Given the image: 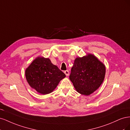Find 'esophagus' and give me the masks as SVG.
<instances>
[{
  "label": "esophagus",
  "mask_w": 130,
  "mask_h": 130,
  "mask_svg": "<svg viewBox=\"0 0 130 130\" xmlns=\"http://www.w3.org/2000/svg\"><path fill=\"white\" fill-rule=\"evenodd\" d=\"M64 74H66V76H69V71L68 70H66V71H64Z\"/></svg>",
  "instance_id": "1"
}]
</instances>
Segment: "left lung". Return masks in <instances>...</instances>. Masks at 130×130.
<instances>
[{"mask_svg":"<svg viewBox=\"0 0 130 130\" xmlns=\"http://www.w3.org/2000/svg\"><path fill=\"white\" fill-rule=\"evenodd\" d=\"M106 67L95 56L91 54L76 57L69 76L76 91L89 95L99 88L105 76Z\"/></svg>","mask_w":130,"mask_h":130,"instance_id":"1","label":"left lung"}]
</instances>
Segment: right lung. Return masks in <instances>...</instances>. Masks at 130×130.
Here are the masks:
<instances>
[{
	"label": "right lung",
	"mask_w": 130,
	"mask_h": 130,
	"mask_svg": "<svg viewBox=\"0 0 130 130\" xmlns=\"http://www.w3.org/2000/svg\"><path fill=\"white\" fill-rule=\"evenodd\" d=\"M30 87L43 95L53 92L66 75L53 64L49 58L39 56L31 62L25 72Z\"/></svg>",
	"instance_id": "1"
}]
</instances>
